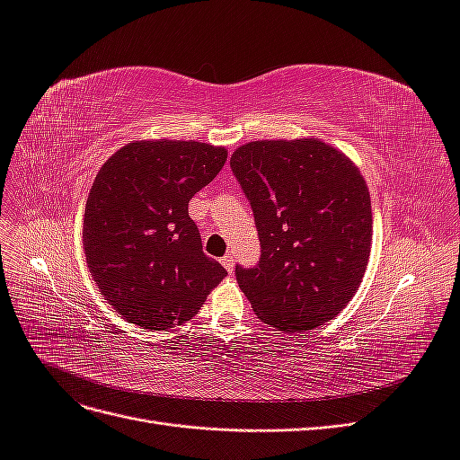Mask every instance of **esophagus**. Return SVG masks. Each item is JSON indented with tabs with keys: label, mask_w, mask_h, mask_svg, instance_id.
<instances>
[{
	"label": "esophagus",
	"mask_w": 460,
	"mask_h": 460,
	"mask_svg": "<svg viewBox=\"0 0 460 460\" xmlns=\"http://www.w3.org/2000/svg\"><path fill=\"white\" fill-rule=\"evenodd\" d=\"M220 262H222V267H225L230 274L234 272V264H235V261H234V257L228 253V255H225V257H222L220 259Z\"/></svg>",
	"instance_id": "34e87169"
}]
</instances>
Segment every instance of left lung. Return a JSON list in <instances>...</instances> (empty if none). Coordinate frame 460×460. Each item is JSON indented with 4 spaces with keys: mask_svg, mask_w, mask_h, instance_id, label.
<instances>
[{
    "mask_svg": "<svg viewBox=\"0 0 460 460\" xmlns=\"http://www.w3.org/2000/svg\"><path fill=\"white\" fill-rule=\"evenodd\" d=\"M232 172L252 203L257 267H235L255 314L282 332L336 316L363 280L372 242L365 178L341 151L316 140H261L238 147Z\"/></svg>",
    "mask_w": 460,
    "mask_h": 460,
    "instance_id": "8db88e82",
    "label": "left lung"
}]
</instances>
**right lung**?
Returning a JSON list of instances; mask_svg holds the SVG:
<instances>
[{
	"instance_id": "right-lung-1",
	"label": "right lung",
	"mask_w": 460,
	"mask_h": 460,
	"mask_svg": "<svg viewBox=\"0 0 460 460\" xmlns=\"http://www.w3.org/2000/svg\"><path fill=\"white\" fill-rule=\"evenodd\" d=\"M228 153L201 142L120 147L97 172L84 211V253L102 296L132 324L166 330L198 314L226 276L203 253L188 203Z\"/></svg>"
}]
</instances>
